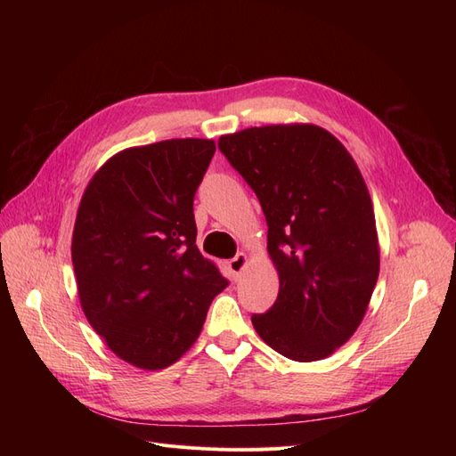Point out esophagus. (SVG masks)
Instances as JSON below:
<instances>
[{"label":"esophagus","mask_w":456,"mask_h":456,"mask_svg":"<svg viewBox=\"0 0 456 456\" xmlns=\"http://www.w3.org/2000/svg\"><path fill=\"white\" fill-rule=\"evenodd\" d=\"M247 265H249V256H247L245 253H240V255H236V256H233V258L228 262V268H230V272L233 273V278L238 280Z\"/></svg>","instance_id":"34e87169"}]
</instances>
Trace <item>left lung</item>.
I'll list each match as a JSON object with an SVG mask.
<instances>
[{"instance_id": "obj_1", "label": "left lung", "mask_w": 456, "mask_h": 456, "mask_svg": "<svg viewBox=\"0 0 456 456\" xmlns=\"http://www.w3.org/2000/svg\"><path fill=\"white\" fill-rule=\"evenodd\" d=\"M218 148L260 201L273 306L251 322L270 348L308 363L335 354L363 322L380 245L367 184L350 151L314 123L249 127Z\"/></svg>"}]
</instances>
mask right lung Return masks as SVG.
Listing matches in <instances>:
<instances>
[{
    "instance_id": "obj_1",
    "label": "right lung",
    "mask_w": 456,
    "mask_h": 456,
    "mask_svg": "<svg viewBox=\"0 0 456 456\" xmlns=\"http://www.w3.org/2000/svg\"><path fill=\"white\" fill-rule=\"evenodd\" d=\"M215 141L171 139L106 159L72 233L79 305L119 360L159 370L194 346L228 281L196 245L194 196Z\"/></svg>"
}]
</instances>
